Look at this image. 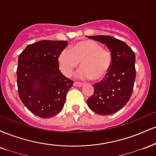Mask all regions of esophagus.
Listing matches in <instances>:
<instances>
[{"label":"esophagus","mask_w":156,"mask_h":156,"mask_svg":"<svg viewBox=\"0 0 156 156\" xmlns=\"http://www.w3.org/2000/svg\"><path fill=\"white\" fill-rule=\"evenodd\" d=\"M74 86H75V87H82V86H83V83H80V82H77V81H76V82H75V83H74Z\"/></svg>","instance_id":"34e87169"}]
</instances>
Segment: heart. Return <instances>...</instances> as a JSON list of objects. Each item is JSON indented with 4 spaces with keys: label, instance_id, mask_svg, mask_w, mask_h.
Listing matches in <instances>:
<instances>
[{
    "label": "heart",
    "instance_id": "obj_1",
    "mask_svg": "<svg viewBox=\"0 0 156 156\" xmlns=\"http://www.w3.org/2000/svg\"><path fill=\"white\" fill-rule=\"evenodd\" d=\"M59 68L64 76L70 77L80 64L77 76L83 80H100L110 71L112 56L107 50L92 40L80 41L71 48H64L58 55Z\"/></svg>",
    "mask_w": 156,
    "mask_h": 156
}]
</instances>
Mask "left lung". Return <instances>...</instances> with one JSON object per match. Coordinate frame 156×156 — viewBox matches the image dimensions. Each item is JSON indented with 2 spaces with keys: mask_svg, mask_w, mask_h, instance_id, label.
Segmentation results:
<instances>
[{
  "mask_svg": "<svg viewBox=\"0 0 156 156\" xmlns=\"http://www.w3.org/2000/svg\"><path fill=\"white\" fill-rule=\"evenodd\" d=\"M89 39L104 44L112 53V64L105 78L94 84V93L87 101L89 108L100 115L119 112L130 100L136 79V55L125 42L111 36Z\"/></svg>",
  "mask_w": 156,
  "mask_h": 156,
  "instance_id": "8db88e82",
  "label": "left lung"
}]
</instances>
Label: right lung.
<instances>
[{
  "label": "right lung",
  "instance_id": "right-lung-1",
  "mask_svg": "<svg viewBox=\"0 0 156 156\" xmlns=\"http://www.w3.org/2000/svg\"><path fill=\"white\" fill-rule=\"evenodd\" d=\"M67 44V41L41 40L28 44L19 55V97L32 114L41 118H51L62 110L74 83L61 73L58 65V55Z\"/></svg>",
  "mask_w": 156,
  "mask_h": 156
}]
</instances>
